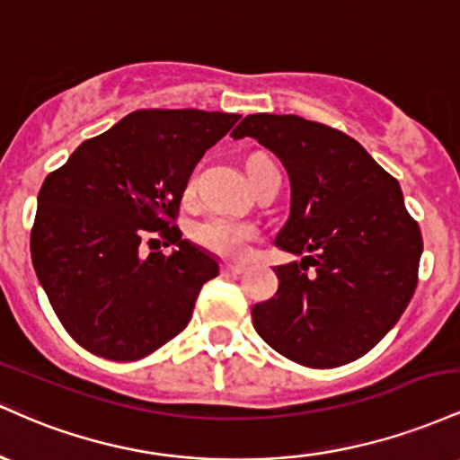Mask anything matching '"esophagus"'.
<instances>
[{
    "mask_svg": "<svg viewBox=\"0 0 460 460\" xmlns=\"http://www.w3.org/2000/svg\"><path fill=\"white\" fill-rule=\"evenodd\" d=\"M246 270V266H242V263H225L223 266V274H234V277H237V274H242Z\"/></svg>",
    "mask_w": 460,
    "mask_h": 460,
    "instance_id": "esophagus-1",
    "label": "esophagus"
}]
</instances>
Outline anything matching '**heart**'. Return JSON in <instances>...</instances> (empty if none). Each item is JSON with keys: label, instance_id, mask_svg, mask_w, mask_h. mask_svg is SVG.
<instances>
[{"label": "heart", "instance_id": "obj_1", "mask_svg": "<svg viewBox=\"0 0 460 460\" xmlns=\"http://www.w3.org/2000/svg\"><path fill=\"white\" fill-rule=\"evenodd\" d=\"M194 183H197V177L192 175L186 183V194L194 192ZM257 235H260V231L252 223L226 218V216H209V218L199 220L192 226L194 242L200 248H205V251L225 257V260H242V257H246L248 248L257 240Z\"/></svg>", "mask_w": 460, "mask_h": 460}]
</instances>
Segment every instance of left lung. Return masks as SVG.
Masks as SVG:
<instances>
[{
  "mask_svg": "<svg viewBox=\"0 0 460 460\" xmlns=\"http://www.w3.org/2000/svg\"><path fill=\"white\" fill-rule=\"evenodd\" d=\"M231 136H251L283 162L292 212L274 244L305 255L277 266V294L252 307V326L305 367L357 361L417 288L424 242L398 181L344 131L294 114H251Z\"/></svg>",
  "mask_w": 460,
  "mask_h": 460,
  "instance_id": "left-lung-1",
  "label": "left lung"
}]
</instances>
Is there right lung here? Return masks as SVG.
Returning a JSON list of instances; mask_svg holds the SVG:
<instances>
[{
    "mask_svg": "<svg viewBox=\"0 0 460 460\" xmlns=\"http://www.w3.org/2000/svg\"><path fill=\"white\" fill-rule=\"evenodd\" d=\"M237 114L138 110L88 138L40 186L30 251L68 335L93 355L138 361L179 335L218 263L181 240L179 203L194 166ZM157 234L171 256L142 258Z\"/></svg>",
    "mask_w": 460,
    "mask_h": 460,
    "instance_id": "1",
    "label": "right lung"
}]
</instances>
